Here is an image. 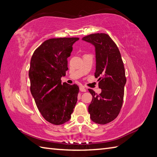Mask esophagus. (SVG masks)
Listing matches in <instances>:
<instances>
[{
	"label": "esophagus",
	"mask_w": 157,
	"mask_h": 157,
	"mask_svg": "<svg viewBox=\"0 0 157 157\" xmlns=\"http://www.w3.org/2000/svg\"><path fill=\"white\" fill-rule=\"evenodd\" d=\"M79 90L81 91V92H86V90L85 87H83V86H80L79 87Z\"/></svg>",
	"instance_id": "esophagus-1"
}]
</instances>
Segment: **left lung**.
<instances>
[{"label": "left lung", "mask_w": 157, "mask_h": 157, "mask_svg": "<svg viewBox=\"0 0 157 157\" xmlns=\"http://www.w3.org/2000/svg\"><path fill=\"white\" fill-rule=\"evenodd\" d=\"M95 46L96 70L94 73L101 89L100 94L88 89L92 95L88 112L93 122L105 124L117 118L121 110L126 82L121 55L114 41L105 33H94L83 37Z\"/></svg>", "instance_id": "left-lung-1"}]
</instances>
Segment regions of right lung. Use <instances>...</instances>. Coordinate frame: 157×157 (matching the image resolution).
<instances>
[{
  "mask_svg": "<svg viewBox=\"0 0 157 157\" xmlns=\"http://www.w3.org/2000/svg\"><path fill=\"white\" fill-rule=\"evenodd\" d=\"M78 37L46 40L33 54L29 76L35 104L47 122L60 125L71 118L78 100L79 87L61 83L68 70L67 57Z\"/></svg>",
  "mask_w": 157,
  "mask_h": 157,
  "instance_id": "obj_1",
  "label": "right lung"
}]
</instances>
